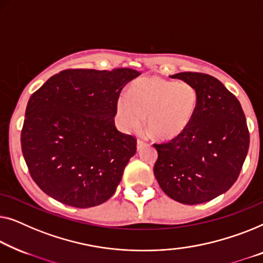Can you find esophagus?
<instances>
[{
	"label": "esophagus",
	"instance_id": "34e87169",
	"mask_svg": "<svg viewBox=\"0 0 263 263\" xmlns=\"http://www.w3.org/2000/svg\"><path fill=\"white\" fill-rule=\"evenodd\" d=\"M145 145H146V143L144 142V140H142V139L137 140V150H142Z\"/></svg>",
	"mask_w": 263,
	"mask_h": 263
}]
</instances>
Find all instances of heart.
<instances>
[{
  "label": "heart",
  "mask_w": 263,
  "mask_h": 263,
  "mask_svg": "<svg viewBox=\"0 0 263 263\" xmlns=\"http://www.w3.org/2000/svg\"><path fill=\"white\" fill-rule=\"evenodd\" d=\"M199 95L188 82L143 77L117 100V114L125 130L138 131L146 118L155 138L170 140L187 130L197 113Z\"/></svg>",
  "instance_id": "b5f03b06"
}]
</instances>
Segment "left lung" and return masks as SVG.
I'll list each match as a JSON object with an SVG mask.
<instances>
[{
  "mask_svg": "<svg viewBox=\"0 0 263 263\" xmlns=\"http://www.w3.org/2000/svg\"><path fill=\"white\" fill-rule=\"evenodd\" d=\"M172 77L195 87L199 105L182 135L154 144L158 153L154 174L174 200L201 204L236 182L249 149V130L241 103L220 81L201 72Z\"/></svg>",
  "mask_w": 263,
  "mask_h": 263,
  "instance_id": "left-lung-1",
  "label": "left lung"
}]
</instances>
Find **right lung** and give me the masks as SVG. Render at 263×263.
I'll list each match as a JSON object with an SVG mask.
<instances>
[{
    "mask_svg": "<svg viewBox=\"0 0 263 263\" xmlns=\"http://www.w3.org/2000/svg\"><path fill=\"white\" fill-rule=\"evenodd\" d=\"M140 72L68 69L32 94L21 149L32 179L62 204L87 209L112 197L137 139L117 130V100Z\"/></svg>",
    "mask_w": 263,
    "mask_h": 263,
    "instance_id": "obj_1",
    "label": "right lung"
}]
</instances>
